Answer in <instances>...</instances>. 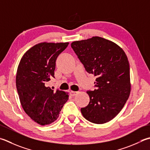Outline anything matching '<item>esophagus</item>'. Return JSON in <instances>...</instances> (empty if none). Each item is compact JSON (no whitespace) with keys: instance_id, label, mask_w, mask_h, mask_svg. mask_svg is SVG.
Wrapping results in <instances>:
<instances>
[{"instance_id":"obj_1","label":"esophagus","mask_w":150,"mask_h":150,"mask_svg":"<svg viewBox=\"0 0 150 150\" xmlns=\"http://www.w3.org/2000/svg\"><path fill=\"white\" fill-rule=\"evenodd\" d=\"M77 93H78V92H74V91H71V92H70V95L71 96H75L77 95Z\"/></svg>"}]
</instances>
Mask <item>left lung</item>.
I'll list each match as a JSON object with an SVG mask.
<instances>
[{"instance_id":"8db88e82","label":"left lung","mask_w":150,"mask_h":150,"mask_svg":"<svg viewBox=\"0 0 150 150\" xmlns=\"http://www.w3.org/2000/svg\"><path fill=\"white\" fill-rule=\"evenodd\" d=\"M71 46L86 71L96 77V89L88 90L89 104L81 108L85 119L97 124L110 121L125 104L131 92L129 64L120 46L95 36Z\"/></svg>"}]
</instances>
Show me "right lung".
I'll return each instance as SVG.
<instances>
[{"label": "right lung", "instance_id": "right-lung-1", "mask_svg": "<svg viewBox=\"0 0 150 150\" xmlns=\"http://www.w3.org/2000/svg\"><path fill=\"white\" fill-rule=\"evenodd\" d=\"M69 43H40L28 50L21 59L16 75V87L23 110L38 124L57 120L69 96L47 86L54 78L56 60Z\"/></svg>", "mask_w": 150, "mask_h": 150}]
</instances>
